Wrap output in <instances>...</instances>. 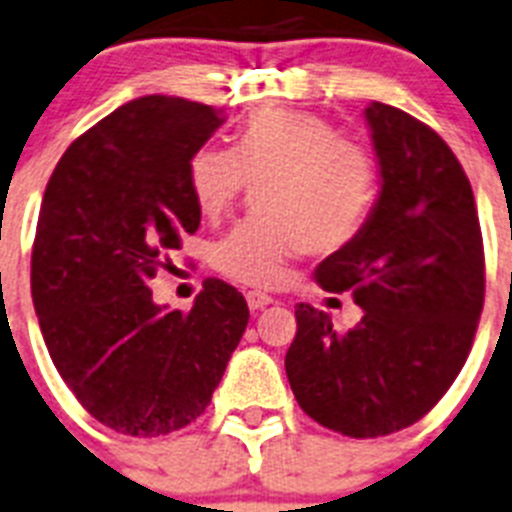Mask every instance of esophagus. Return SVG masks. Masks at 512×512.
<instances>
[{
	"label": "esophagus",
	"instance_id": "1",
	"mask_svg": "<svg viewBox=\"0 0 512 512\" xmlns=\"http://www.w3.org/2000/svg\"><path fill=\"white\" fill-rule=\"evenodd\" d=\"M273 302H276V299H273L270 294H265V291H247V304L252 312L268 307V304H273Z\"/></svg>",
	"mask_w": 512,
	"mask_h": 512
}]
</instances>
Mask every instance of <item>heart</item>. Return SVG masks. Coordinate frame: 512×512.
Segmentation results:
<instances>
[{"label": "heart", "mask_w": 512, "mask_h": 512, "mask_svg": "<svg viewBox=\"0 0 512 512\" xmlns=\"http://www.w3.org/2000/svg\"><path fill=\"white\" fill-rule=\"evenodd\" d=\"M247 182H263V218L236 223L213 247V265L249 286H273L304 249L325 255L354 242L377 200L372 156L312 111H255L234 150L205 145L190 158V190L205 218L226 213Z\"/></svg>", "instance_id": "obj_1"}]
</instances>
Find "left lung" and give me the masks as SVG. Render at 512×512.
<instances>
[{
	"label": "left lung",
	"instance_id": "obj_1",
	"mask_svg": "<svg viewBox=\"0 0 512 512\" xmlns=\"http://www.w3.org/2000/svg\"><path fill=\"white\" fill-rule=\"evenodd\" d=\"M382 190L354 242L322 260L317 283L351 291L364 317L338 333L296 304L286 375L302 411L346 437L411 427L448 393L484 307V244L474 192L448 143L406 111H364Z\"/></svg>",
	"mask_w": 512,
	"mask_h": 512
}]
</instances>
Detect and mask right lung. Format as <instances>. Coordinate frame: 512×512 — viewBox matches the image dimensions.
<instances>
[{"label":"right lung","mask_w":512,"mask_h":512,"mask_svg":"<svg viewBox=\"0 0 512 512\" xmlns=\"http://www.w3.org/2000/svg\"><path fill=\"white\" fill-rule=\"evenodd\" d=\"M221 122L205 103L137 98L77 137L46 184L30 257L38 325L83 409L122 435L195 422L247 328L244 296L218 278L190 312L148 289L200 226L190 158Z\"/></svg>","instance_id":"obj_1"}]
</instances>
